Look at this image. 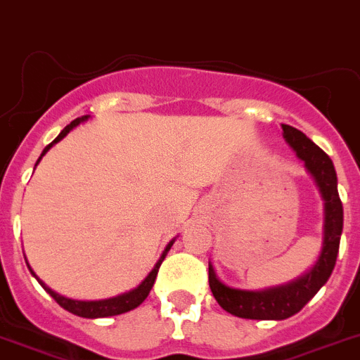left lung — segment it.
<instances>
[{
  "label": "left lung",
  "instance_id": "obj_1",
  "mask_svg": "<svg viewBox=\"0 0 360 360\" xmlns=\"http://www.w3.org/2000/svg\"><path fill=\"white\" fill-rule=\"evenodd\" d=\"M282 136L305 161L309 172L314 176L325 199V240L320 259L304 277L286 286L266 291H243L221 284L210 266V288L224 311L247 320H286L302 311L305 304L320 291L330 277L339 252L342 233V204L338 193V177L330 158L307 139L297 127L282 124Z\"/></svg>",
  "mask_w": 360,
  "mask_h": 360
}]
</instances>
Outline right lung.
I'll return each instance as SVG.
<instances>
[{
  "instance_id": "add662e5",
  "label": "right lung",
  "mask_w": 360,
  "mask_h": 360,
  "mask_svg": "<svg viewBox=\"0 0 360 360\" xmlns=\"http://www.w3.org/2000/svg\"><path fill=\"white\" fill-rule=\"evenodd\" d=\"M85 119H86V117H79V119L72 120V122H70L69 126L63 127L62 133H60L58 136H56V139L53 140V142L49 143V146L42 150V154H40V158H42L44 154H46L49 149H51L53 143L60 142V140H62L63 136H65V134L69 133L70 129H72V127H76L79 122H82V120H85ZM40 158H39V160H37V163H39V161H40ZM172 243H174V241H170V243L167 245V248H165V252H163V254H161V257H160V261H158V263H156V266L153 268V271H150V274L147 275L146 281H143L139 288H134L133 291H129V293L120 295V297L108 298V300H97V302L70 300V298H65V297H62V295L55 293V291H53L51 288L46 286V284H44V282L40 281V278L37 277L35 274H33V270H30V271H32V275H35L37 281L40 282V286H42L44 290L48 291V293L51 295L53 298H55L56 304L62 305L63 309H67V311L72 312V314H76V316H82V318H106V316H115V314H122V312H127V311H131V309L139 307V305L142 304L143 300H146L147 295H149V291H150V288H153L154 281H156L158 270H160L161 263H163L165 256H167V252L170 250V247H172ZM28 268H30V266H28Z\"/></svg>"
}]
</instances>
